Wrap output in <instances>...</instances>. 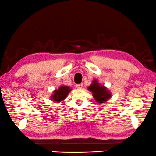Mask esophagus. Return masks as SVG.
I'll list each match as a JSON object with an SVG mask.
<instances>
[{
  "instance_id": "1",
  "label": "esophagus",
  "mask_w": 156,
  "mask_h": 156,
  "mask_svg": "<svg viewBox=\"0 0 156 156\" xmlns=\"http://www.w3.org/2000/svg\"><path fill=\"white\" fill-rule=\"evenodd\" d=\"M76 87L77 89H82V84H77V85H76Z\"/></svg>"
}]
</instances>
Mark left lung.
I'll return each instance as SVG.
<instances>
[{
  "label": "left lung",
  "instance_id": "obj_1",
  "mask_svg": "<svg viewBox=\"0 0 156 156\" xmlns=\"http://www.w3.org/2000/svg\"><path fill=\"white\" fill-rule=\"evenodd\" d=\"M88 90L93 93L94 98L99 104L104 103L111 97V93L104 86H101L96 80H94L92 85L89 86Z\"/></svg>",
  "mask_w": 156,
  "mask_h": 156
}]
</instances>
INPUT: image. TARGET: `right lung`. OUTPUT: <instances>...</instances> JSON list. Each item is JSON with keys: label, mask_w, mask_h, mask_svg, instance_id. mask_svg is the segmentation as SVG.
Segmentation results:
<instances>
[{"label": "right lung", "mask_w": 156, "mask_h": 156, "mask_svg": "<svg viewBox=\"0 0 156 156\" xmlns=\"http://www.w3.org/2000/svg\"><path fill=\"white\" fill-rule=\"evenodd\" d=\"M71 91V89L69 87H66V86H61L58 90L54 91V94L52 95L51 98L54 101L60 102L63 99H65L66 97L69 94V93Z\"/></svg>", "instance_id": "obj_1"}]
</instances>
